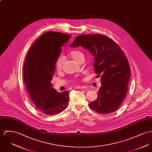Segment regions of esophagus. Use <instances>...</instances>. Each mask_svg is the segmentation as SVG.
Returning a JSON list of instances; mask_svg holds the SVG:
<instances>
[{
  "label": "esophagus",
  "mask_w": 152,
  "mask_h": 152,
  "mask_svg": "<svg viewBox=\"0 0 152 152\" xmlns=\"http://www.w3.org/2000/svg\"><path fill=\"white\" fill-rule=\"evenodd\" d=\"M76 89H84V88H87V87L84 86H77L76 87Z\"/></svg>",
  "instance_id": "1"
}]
</instances>
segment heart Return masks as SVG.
<instances>
[{"label": "heart", "instance_id": "obj_1", "mask_svg": "<svg viewBox=\"0 0 152 152\" xmlns=\"http://www.w3.org/2000/svg\"><path fill=\"white\" fill-rule=\"evenodd\" d=\"M69 55L76 62H77L80 59L84 57L83 53L82 51L78 50H73L70 51L69 53ZM62 64H63V58L62 57H58L57 59L56 63H55V68L56 69L57 71H60L62 69Z\"/></svg>", "mask_w": 152, "mask_h": 152}]
</instances>
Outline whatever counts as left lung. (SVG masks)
I'll return each instance as SVG.
<instances>
[{
	"label": "left lung",
	"mask_w": 152,
	"mask_h": 152,
	"mask_svg": "<svg viewBox=\"0 0 152 152\" xmlns=\"http://www.w3.org/2000/svg\"><path fill=\"white\" fill-rule=\"evenodd\" d=\"M81 46L94 56V70L101 75L98 98L89 106L100 114L111 113L120 107L128 91L130 77L129 61L117 43L106 36L80 35L70 47Z\"/></svg>",
	"instance_id": "1"
}]
</instances>
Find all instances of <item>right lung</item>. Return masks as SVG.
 <instances>
[{"instance_id":"obj_1","label":"right lung","mask_w":152,"mask_h":152,"mask_svg":"<svg viewBox=\"0 0 152 152\" xmlns=\"http://www.w3.org/2000/svg\"><path fill=\"white\" fill-rule=\"evenodd\" d=\"M71 35L47 32L41 35L29 50L23 65V79L29 95L40 112L58 114L68 106V91L59 93L52 87L55 63L62 48Z\"/></svg>"}]
</instances>
